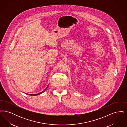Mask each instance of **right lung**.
Segmentation results:
<instances>
[{
  "label": "right lung",
  "mask_w": 127,
  "mask_h": 127,
  "mask_svg": "<svg viewBox=\"0 0 127 127\" xmlns=\"http://www.w3.org/2000/svg\"><path fill=\"white\" fill-rule=\"evenodd\" d=\"M48 85L47 86V87L45 89V90H44V91H43L42 92H40V93H37V94H27V93H26V94H27V95H30V96H36V95H40V94H42V93H43L45 91H46V90H47V89L48 88Z\"/></svg>",
  "instance_id": "obj_1"
}]
</instances>
